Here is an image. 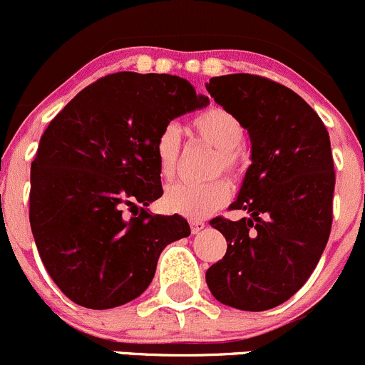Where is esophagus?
<instances>
[{"label":"esophagus","instance_id":"34e87169","mask_svg":"<svg viewBox=\"0 0 365 365\" xmlns=\"http://www.w3.org/2000/svg\"><path fill=\"white\" fill-rule=\"evenodd\" d=\"M205 227H206V224L202 220H192V222H190V229H192V234H199Z\"/></svg>","mask_w":365,"mask_h":365}]
</instances>
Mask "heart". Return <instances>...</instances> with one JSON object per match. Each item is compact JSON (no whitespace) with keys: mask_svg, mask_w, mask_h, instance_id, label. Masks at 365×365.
Wrapping results in <instances>:
<instances>
[{"mask_svg":"<svg viewBox=\"0 0 365 365\" xmlns=\"http://www.w3.org/2000/svg\"><path fill=\"white\" fill-rule=\"evenodd\" d=\"M195 136L205 140L218 150L217 168L234 173L240 166L237 148L245 140V125L236 115L224 108L206 110L192 120ZM180 148H182V131L176 124L164 125L163 131L153 143L157 168L163 178H171L178 164ZM231 187L225 180H213L208 183L180 182L168 187L164 194V205L173 213L183 215L187 218H205L229 201Z\"/></svg>","mask_w":365,"mask_h":365,"instance_id":"1","label":"heart"}]
</instances>
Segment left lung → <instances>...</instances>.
Returning a JSON list of instances; mask_svg holds the SVG:
<instances>
[{
  "label": "left lung",
  "mask_w": 365,
  "mask_h": 365,
  "mask_svg": "<svg viewBox=\"0 0 365 365\" xmlns=\"http://www.w3.org/2000/svg\"><path fill=\"white\" fill-rule=\"evenodd\" d=\"M206 91L243 122L252 143V164L231 205L248 217L210 222L227 252L206 271V283L222 304L266 312L304 285L327 245L336 183L331 140L301 96L264 76H213Z\"/></svg>",
  "instance_id": "1"
}]
</instances>
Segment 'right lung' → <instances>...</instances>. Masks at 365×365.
Returning <instances> with one entry per match:
<instances>
[{
    "label": "right lung",
    "mask_w": 365,
    "mask_h": 365,
    "mask_svg": "<svg viewBox=\"0 0 365 365\" xmlns=\"http://www.w3.org/2000/svg\"><path fill=\"white\" fill-rule=\"evenodd\" d=\"M208 105L185 78L120 71L48 124L31 164L29 222L45 269L73 302L110 309L140 297L160 252L189 236L180 215L148 212L163 195L153 143L173 118Z\"/></svg>",
    "instance_id": "obj_1"
}]
</instances>
